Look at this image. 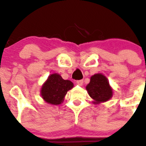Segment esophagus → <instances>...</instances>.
Returning <instances> with one entry per match:
<instances>
[{
	"label": "esophagus",
	"mask_w": 146,
	"mask_h": 146,
	"mask_svg": "<svg viewBox=\"0 0 146 146\" xmlns=\"http://www.w3.org/2000/svg\"><path fill=\"white\" fill-rule=\"evenodd\" d=\"M76 83H77L78 86H82L83 84V80H79L76 81Z\"/></svg>",
	"instance_id": "esophagus-1"
}]
</instances>
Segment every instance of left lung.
I'll list each match as a JSON object with an SVG mask.
<instances>
[{"mask_svg":"<svg viewBox=\"0 0 146 146\" xmlns=\"http://www.w3.org/2000/svg\"><path fill=\"white\" fill-rule=\"evenodd\" d=\"M86 90L89 96L94 100L93 103L95 104L108 101L113 96L112 88L110 86L107 78L101 73H97L90 77Z\"/></svg>","mask_w":146,"mask_h":146,"instance_id":"1","label":"left lung"}]
</instances>
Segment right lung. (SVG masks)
I'll use <instances>...</instances> for the list:
<instances>
[{"mask_svg": "<svg viewBox=\"0 0 146 146\" xmlns=\"http://www.w3.org/2000/svg\"><path fill=\"white\" fill-rule=\"evenodd\" d=\"M73 88L70 80H64L58 73L50 75L42 86L40 95L48 103L58 106L63 103L66 93Z\"/></svg>", "mask_w": 146, "mask_h": 146, "instance_id": "add662e5", "label": "right lung"}]
</instances>
